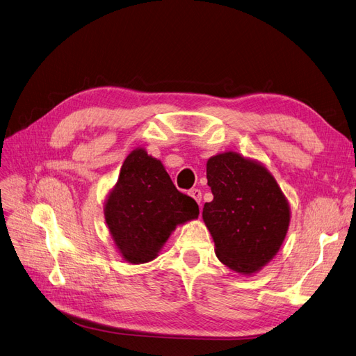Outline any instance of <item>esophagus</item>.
<instances>
[{"mask_svg":"<svg viewBox=\"0 0 356 356\" xmlns=\"http://www.w3.org/2000/svg\"><path fill=\"white\" fill-rule=\"evenodd\" d=\"M189 195L191 197L197 201L200 205H201V200H202V193H201V191L200 189H197V188H193V189H191L189 191Z\"/></svg>","mask_w":356,"mask_h":356,"instance_id":"34e87169","label":"esophagus"}]
</instances>
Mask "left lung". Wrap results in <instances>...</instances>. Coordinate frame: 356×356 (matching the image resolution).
<instances>
[{"mask_svg": "<svg viewBox=\"0 0 356 356\" xmlns=\"http://www.w3.org/2000/svg\"><path fill=\"white\" fill-rule=\"evenodd\" d=\"M207 180L214 198L202 219L216 256L239 273H254L278 253L289 231L290 207L269 171L235 152L211 156Z\"/></svg>", "mask_w": 356, "mask_h": 356, "instance_id": "obj_1", "label": "left lung"}]
</instances>
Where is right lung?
<instances>
[{
  "instance_id": "right-lung-1",
  "label": "right lung",
  "mask_w": 356,
  "mask_h": 356,
  "mask_svg": "<svg viewBox=\"0 0 356 356\" xmlns=\"http://www.w3.org/2000/svg\"><path fill=\"white\" fill-rule=\"evenodd\" d=\"M198 214V204L176 189L161 161L145 149H136L125 158L105 205L115 245L134 265L155 259L176 226Z\"/></svg>"
}]
</instances>
